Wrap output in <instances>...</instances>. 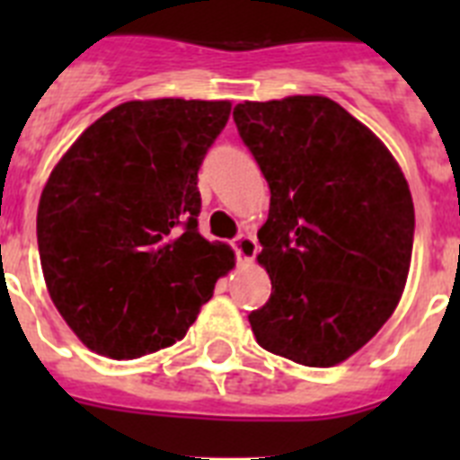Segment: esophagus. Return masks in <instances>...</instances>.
Masks as SVG:
<instances>
[{"label":"esophagus","instance_id":"34e87169","mask_svg":"<svg viewBox=\"0 0 460 460\" xmlns=\"http://www.w3.org/2000/svg\"><path fill=\"white\" fill-rule=\"evenodd\" d=\"M233 249L239 260H253L255 253H258V242L251 234H237L233 239Z\"/></svg>","mask_w":460,"mask_h":460}]
</instances>
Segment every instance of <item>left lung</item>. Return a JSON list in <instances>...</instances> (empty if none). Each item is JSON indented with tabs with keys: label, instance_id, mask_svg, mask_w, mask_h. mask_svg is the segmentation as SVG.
<instances>
[{
	"label": "left lung",
	"instance_id": "1",
	"mask_svg": "<svg viewBox=\"0 0 460 460\" xmlns=\"http://www.w3.org/2000/svg\"><path fill=\"white\" fill-rule=\"evenodd\" d=\"M239 137L270 184L258 230L270 302L249 323L265 350L336 367L367 345L408 279L414 207L389 149L336 101L234 105Z\"/></svg>",
	"mask_w": 460,
	"mask_h": 460
}]
</instances>
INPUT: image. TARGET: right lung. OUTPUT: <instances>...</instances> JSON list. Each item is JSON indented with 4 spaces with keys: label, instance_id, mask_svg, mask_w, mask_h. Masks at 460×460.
<instances>
[{
    "label": "right lung",
    "instance_id": "1",
    "mask_svg": "<svg viewBox=\"0 0 460 460\" xmlns=\"http://www.w3.org/2000/svg\"><path fill=\"white\" fill-rule=\"evenodd\" d=\"M227 101H128L73 142L40 193L36 237L57 311L89 350L177 343L234 253L198 233V170Z\"/></svg>",
    "mask_w": 460,
    "mask_h": 460
}]
</instances>
